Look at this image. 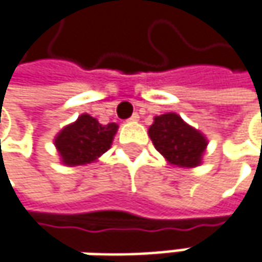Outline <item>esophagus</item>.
<instances>
[{
  "mask_svg": "<svg viewBox=\"0 0 262 262\" xmlns=\"http://www.w3.org/2000/svg\"><path fill=\"white\" fill-rule=\"evenodd\" d=\"M138 120H139V115H138V114H133L127 121H138Z\"/></svg>",
  "mask_w": 262,
  "mask_h": 262,
  "instance_id": "obj_1",
  "label": "esophagus"
}]
</instances>
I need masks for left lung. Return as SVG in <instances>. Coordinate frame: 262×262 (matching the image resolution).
<instances>
[{"instance_id":"1","label":"left lung","mask_w":262,"mask_h":262,"mask_svg":"<svg viewBox=\"0 0 262 262\" xmlns=\"http://www.w3.org/2000/svg\"><path fill=\"white\" fill-rule=\"evenodd\" d=\"M148 135L156 150L180 168L198 166L208 144L201 132L189 126L176 112L155 117Z\"/></svg>"}]
</instances>
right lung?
I'll use <instances>...</instances> for the list:
<instances>
[{
	"instance_id": "obj_1",
	"label": "right lung",
	"mask_w": 262,
	"mask_h": 262,
	"mask_svg": "<svg viewBox=\"0 0 262 262\" xmlns=\"http://www.w3.org/2000/svg\"><path fill=\"white\" fill-rule=\"evenodd\" d=\"M117 129L115 123L100 124L91 115L82 114L55 136L54 142L61 162L67 166H76L97 160L109 150Z\"/></svg>"
}]
</instances>
